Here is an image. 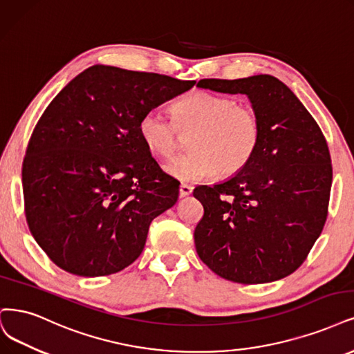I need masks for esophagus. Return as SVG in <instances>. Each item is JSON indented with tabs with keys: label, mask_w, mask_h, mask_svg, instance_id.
Returning a JSON list of instances; mask_svg holds the SVG:
<instances>
[{
	"label": "esophagus",
	"mask_w": 354,
	"mask_h": 354,
	"mask_svg": "<svg viewBox=\"0 0 354 354\" xmlns=\"http://www.w3.org/2000/svg\"><path fill=\"white\" fill-rule=\"evenodd\" d=\"M192 192H193V187H192V186H189V185H181V186H180V190H178L180 198L189 196V194H190Z\"/></svg>",
	"instance_id": "obj_1"
}]
</instances>
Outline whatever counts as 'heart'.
Segmentation results:
<instances>
[{
	"label": "heart",
	"mask_w": 354,
	"mask_h": 354,
	"mask_svg": "<svg viewBox=\"0 0 354 354\" xmlns=\"http://www.w3.org/2000/svg\"><path fill=\"white\" fill-rule=\"evenodd\" d=\"M174 120L149 109L139 120V135L155 156L177 151L183 135H193L192 153L164 164V171L183 183H199L240 173L253 158L261 139V121L254 109L225 95L196 89L173 105Z\"/></svg>",
	"instance_id": "heart-1"
}]
</instances>
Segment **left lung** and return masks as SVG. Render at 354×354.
Returning <instances> with one entry per match:
<instances>
[{
    "label": "left lung",
    "mask_w": 354,
    "mask_h": 354,
    "mask_svg": "<svg viewBox=\"0 0 354 354\" xmlns=\"http://www.w3.org/2000/svg\"><path fill=\"white\" fill-rule=\"evenodd\" d=\"M198 88L248 95L261 139L240 173L194 189L203 205L194 228L196 252L230 281H277L297 270L322 233L333 183L326 140L297 96L274 76L202 79Z\"/></svg>",
    "instance_id": "8db88e82"
}]
</instances>
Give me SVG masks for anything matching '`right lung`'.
Here are the masks:
<instances>
[{
  "instance_id": "1",
  "label": "right lung",
  "mask_w": 354,
  "mask_h": 354,
  "mask_svg": "<svg viewBox=\"0 0 354 354\" xmlns=\"http://www.w3.org/2000/svg\"><path fill=\"white\" fill-rule=\"evenodd\" d=\"M158 73L96 64L46 106L23 160L24 214L57 266L111 275L135 262L178 183L139 135L140 117L194 86Z\"/></svg>"
}]
</instances>
